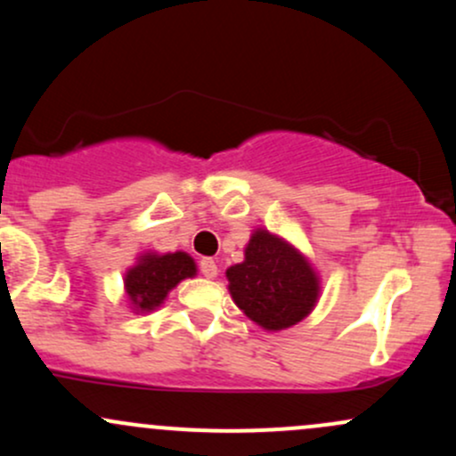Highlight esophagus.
<instances>
[{
    "mask_svg": "<svg viewBox=\"0 0 456 456\" xmlns=\"http://www.w3.org/2000/svg\"><path fill=\"white\" fill-rule=\"evenodd\" d=\"M199 270H201V274L206 276V279H214V276L218 274L216 261L210 259V257H203L201 261H199Z\"/></svg>",
    "mask_w": 456,
    "mask_h": 456,
    "instance_id": "esophagus-1",
    "label": "esophagus"
}]
</instances>
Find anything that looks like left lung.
<instances>
[{"mask_svg": "<svg viewBox=\"0 0 456 456\" xmlns=\"http://www.w3.org/2000/svg\"><path fill=\"white\" fill-rule=\"evenodd\" d=\"M233 302L265 330L302 322L319 296V281L300 253L265 229L253 233L244 261L227 270Z\"/></svg>", "mask_w": 456, "mask_h": 456, "instance_id": "obj_1", "label": "left lung"}]
</instances>
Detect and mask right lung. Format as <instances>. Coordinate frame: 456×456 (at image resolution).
Returning <instances> with one entry per match:
<instances>
[{
    "instance_id": "right-lung-1",
    "label": "right lung",
    "mask_w": 456,
    "mask_h": 456,
    "mask_svg": "<svg viewBox=\"0 0 456 456\" xmlns=\"http://www.w3.org/2000/svg\"><path fill=\"white\" fill-rule=\"evenodd\" d=\"M197 265L186 253L143 255L134 268L126 272V294L139 311H154L180 281L195 276Z\"/></svg>"
}]
</instances>
